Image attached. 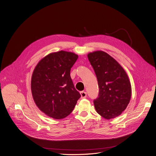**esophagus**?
I'll list each match as a JSON object with an SVG mask.
<instances>
[{
    "label": "esophagus",
    "instance_id": "1",
    "mask_svg": "<svg viewBox=\"0 0 156 156\" xmlns=\"http://www.w3.org/2000/svg\"><path fill=\"white\" fill-rule=\"evenodd\" d=\"M80 94H81V98H85L87 96V92L85 91H81L80 92Z\"/></svg>",
    "mask_w": 156,
    "mask_h": 156
}]
</instances>
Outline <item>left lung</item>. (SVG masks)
I'll list each match as a JSON object with an SVG mask.
<instances>
[{
  "instance_id": "1",
  "label": "left lung",
  "mask_w": 156,
  "mask_h": 156,
  "mask_svg": "<svg viewBox=\"0 0 156 156\" xmlns=\"http://www.w3.org/2000/svg\"><path fill=\"white\" fill-rule=\"evenodd\" d=\"M98 80L99 94L94 100L96 112L106 119L121 115L131 97V85L124 68L103 51L88 54Z\"/></svg>"
}]
</instances>
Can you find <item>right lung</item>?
I'll list each match as a JSON object with an SVG mask.
<instances>
[{
	"instance_id": "1",
	"label": "right lung",
	"mask_w": 156,
	"mask_h": 156,
	"mask_svg": "<svg viewBox=\"0 0 156 156\" xmlns=\"http://www.w3.org/2000/svg\"><path fill=\"white\" fill-rule=\"evenodd\" d=\"M78 58L63 50L51 53L35 66L31 79V91L39 109L55 119L68 116L81 97L70 76V70Z\"/></svg>"
}]
</instances>
